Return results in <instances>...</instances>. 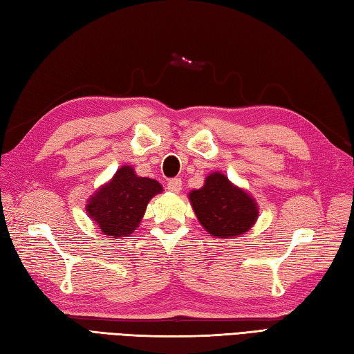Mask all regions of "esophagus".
<instances>
[{"instance_id":"obj_1","label":"esophagus","mask_w":354,"mask_h":354,"mask_svg":"<svg viewBox=\"0 0 354 354\" xmlns=\"http://www.w3.org/2000/svg\"><path fill=\"white\" fill-rule=\"evenodd\" d=\"M167 189L169 192H174V194H178L180 191H182V180L180 178H171L168 185H167Z\"/></svg>"}]
</instances>
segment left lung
<instances>
[{"mask_svg": "<svg viewBox=\"0 0 354 354\" xmlns=\"http://www.w3.org/2000/svg\"><path fill=\"white\" fill-rule=\"evenodd\" d=\"M200 225L220 240L246 234L258 220V203L223 172H211L200 189L187 194Z\"/></svg>", "mask_w": 354, "mask_h": 354, "instance_id": "left-lung-1", "label": "left lung"}]
</instances>
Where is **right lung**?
Segmentation results:
<instances>
[{
	"label": "right lung",
	"instance_id": "obj_1",
	"mask_svg": "<svg viewBox=\"0 0 354 354\" xmlns=\"http://www.w3.org/2000/svg\"><path fill=\"white\" fill-rule=\"evenodd\" d=\"M162 191L157 180L137 176L133 167L124 165L95 191L85 211L100 232L119 240L139 227L149 200Z\"/></svg>",
	"mask_w": 354,
	"mask_h": 354
}]
</instances>
